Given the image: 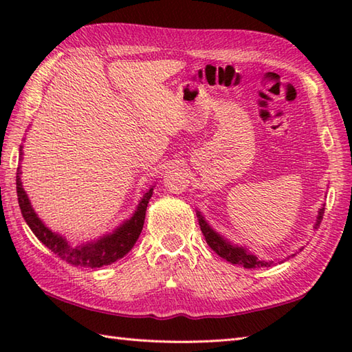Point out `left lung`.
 Here are the masks:
<instances>
[{
	"mask_svg": "<svg viewBox=\"0 0 352 352\" xmlns=\"http://www.w3.org/2000/svg\"><path fill=\"white\" fill-rule=\"evenodd\" d=\"M324 210L325 208L322 207L320 210L318 212V216H316V223H315V228L319 227L320 221H322L324 218ZM197 218H198V222H199V227H201V231H203V234L206 237V242L207 245L210 246V248L218 254L219 257L226 258L227 261H230V263L233 265H241L246 269H254V267H267L274 265L272 260H263V258H258L257 256H254L252 252L248 251V248H245V246H239V245H234L231 243L230 241H227L226 237L221 236L218 231H214L210 223H208L206 221V218L203 214H201L199 210H197ZM295 254H292V256L289 257H294ZM287 257V258H289ZM284 260H278V263H283Z\"/></svg>",
	"mask_w": 352,
	"mask_h": 352,
	"instance_id": "obj_1",
	"label": "left lung"
}]
</instances>
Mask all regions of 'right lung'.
<instances>
[{
  "mask_svg": "<svg viewBox=\"0 0 352 352\" xmlns=\"http://www.w3.org/2000/svg\"><path fill=\"white\" fill-rule=\"evenodd\" d=\"M22 146L19 148V157L22 160ZM21 168V166H19ZM16 172V192L18 203L21 207V213L24 216L27 226L33 231L34 236L50 248L57 257L65 260L66 263L81 267H101L111 265L113 261L122 258L129 252L140 236V231L144 228L145 213L149 199L153 197V188L149 189L144 197L140 198L138 208L134 210L130 219H125L121 226L116 227L111 233L104 234L98 239H94L91 242L71 245L66 239L54 233L45 226L43 221L36 214L34 208L30 203L27 192L22 188L21 170Z\"/></svg>",
  "mask_w": 352,
  "mask_h": 352,
  "instance_id": "right-lung-1",
  "label": "right lung"
}]
</instances>
